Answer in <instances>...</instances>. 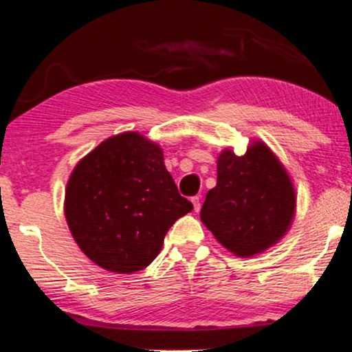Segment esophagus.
<instances>
[{"label": "esophagus", "mask_w": 352, "mask_h": 352, "mask_svg": "<svg viewBox=\"0 0 352 352\" xmlns=\"http://www.w3.org/2000/svg\"><path fill=\"white\" fill-rule=\"evenodd\" d=\"M190 201H192V204H194V212L201 210V197L196 196V197L190 199Z\"/></svg>", "instance_id": "34e87169"}]
</instances>
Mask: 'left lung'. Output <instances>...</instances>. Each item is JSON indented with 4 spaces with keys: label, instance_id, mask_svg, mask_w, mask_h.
Masks as SVG:
<instances>
[{
    "label": "left lung",
    "instance_id": "1",
    "mask_svg": "<svg viewBox=\"0 0 352 352\" xmlns=\"http://www.w3.org/2000/svg\"><path fill=\"white\" fill-rule=\"evenodd\" d=\"M297 209L290 175L266 143L253 140L245 155L217 156V186L207 192L201 220L238 258L261 254L289 232Z\"/></svg>",
    "mask_w": 352,
    "mask_h": 352
}]
</instances>
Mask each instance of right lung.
I'll list each match as a JSON object with an SVG mask.
<instances>
[{
	"instance_id": "1",
	"label": "right lung",
	"mask_w": 352,
	"mask_h": 352,
	"mask_svg": "<svg viewBox=\"0 0 352 352\" xmlns=\"http://www.w3.org/2000/svg\"><path fill=\"white\" fill-rule=\"evenodd\" d=\"M63 209L76 245L91 261L132 274L158 256L168 230L192 204L177 192L162 146L138 132H122L76 163Z\"/></svg>"
}]
</instances>
